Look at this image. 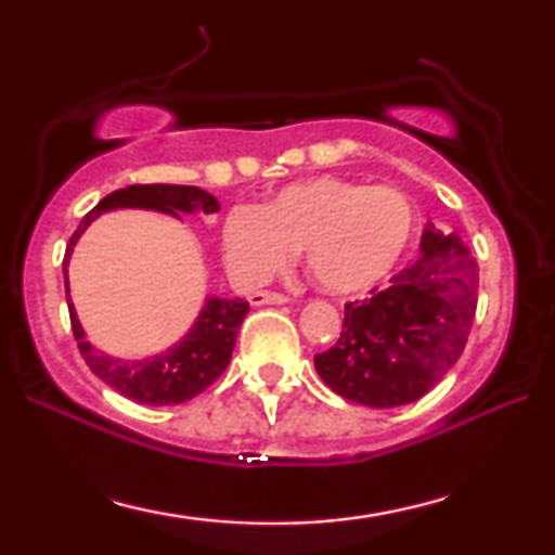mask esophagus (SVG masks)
<instances>
[{"label":"esophagus","instance_id":"esophagus-1","mask_svg":"<svg viewBox=\"0 0 555 555\" xmlns=\"http://www.w3.org/2000/svg\"><path fill=\"white\" fill-rule=\"evenodd\" d=\"M287 298L283 293H253L249 295V306H283Z\"/></svg>","mask_w":555,"mask_h":555}]
</instances>
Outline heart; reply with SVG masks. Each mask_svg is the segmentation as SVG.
Returning a JSON list of instances; mask_svg holds the SVG:
<instances>
[{"label":"heart","mask_w":555,"mask_h":555,"mask_svg":"<svg viewBox=\"0 0 555 555\" xmlns=\"http://www.w3.org/2000/svg\"><path fill=\"white\" fill-rule=\"evenodd\" d=\"M414 209L393 186L313 177L278 189L260 209L234 207L222 222V255L240 283L262 285L302 249L313 283L359 295L384 283L406 253Z\"/></svg>","instance_id":"1"}]
</instances>
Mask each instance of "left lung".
<instances>
[{
    "instance_id": "8db88e82",
    "label": "left lung",
    "mask_w": 555,
    "mask_h": 555,
    "mask_svg": "<svg viewBox=\"0 0 555 555\" xmlns=\"http://www.w3.org/2000/svg\"><path fill=\"white\" fill-rule=\"evenodd\" d=\"M475 308V257L457 234L427 224L420 260L384 291L348 302L336 346L315 356L318 376L353 404H412L457 363Z\"/></svg>"
}]
</instances>
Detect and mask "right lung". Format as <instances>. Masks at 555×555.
<instances>
[{"label": "right lung", "instance_id": "add662e5", "mask_svg": "<svg viewBox=\"0 0 555 555\" xmlns=\"http://www.w3.org/2000/svg\"><path fill=\"white\" fill-rule=\"evenodd\" d=\"M116 209H149L158 211V215H169L173 219H181V215H215L219 211L217 196L204 192L199 186H179V184H133L126 189H118L95 204L93 209L82 217L78 230L73 232L70 245L65 249L63 272H65V291H67V310H70V323L75 340L82 359L90 366V371L124 393L126 399L139 401V404L149 406H166V404H181V401L194 399L202 393L209 384H215L227 363L232 359L234 340H237V331L242 321H245L249 306L245 298H219V295H207L204 306L196 315L184 336L177 344L164 348L146 359H118L101 351L90 344L82 328L78 310L73 306L70 285H67V264H70L73 249L82 237V232L95 222L105 211Z\"/></svg>", "mask_w": 555, "mask_h": 555}]
</instances>
